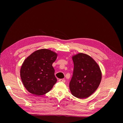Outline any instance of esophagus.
Returning a JSON list of instances; mask_svg holds the SVG:
<instances>
[{
  "mask_svg": "<svg viewBox=\"0 0 123 123\" xmlns=\"http://www.w3.org/2000/svg\"><path fill=\"white\" fill-rule=\"evenodd\" d=\"M58 81H60V82H63V83H65L66 81V80L64 79H59Z\"/></svg>",
  "mask_w": 123,
  "mask_h": 123,
  "instance_id": "obj_1",
  "label": "esophagus"
}]
</instances>
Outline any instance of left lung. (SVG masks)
I'll return each mask as SVG.
<instances>
[{
    "mask_svg": "<svg viewBox=\"0 0 123 123\" xmlns=\"http://www.w3.org/2000/svg\"><path fill=\"white\" fill-rule=\"evenodd\" d=\"M73 75L69 83L71 92L79 98L90 96L98 87L102 79L100 68L93 59L84 53L73 56Z\"/></svg>",
    "mask_w": 123,
    "mask_h": 123,
    "instance_id": "obj_1",
    "label": "left lung"
}]
</instances>
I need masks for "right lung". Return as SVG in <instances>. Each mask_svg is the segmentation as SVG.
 <instances>
[{
  "label": "right lung",
  "mask_w": 123,
  "mask_h": 123,
  "mask_svg": "<svg viewBox=\"0 0 123 123\" xmlns=\"http://www.w3.org/2000/svg\"><path fill=\"white\" fill-rule=\"evenodd\" d=\"M57 54L48 49L35 51L25 59L20 69V77L26 89L39 96L49 92L56 83L52 64Z\"/></svg>",
  "instance_id": "obj_1"
}]
</instances>
